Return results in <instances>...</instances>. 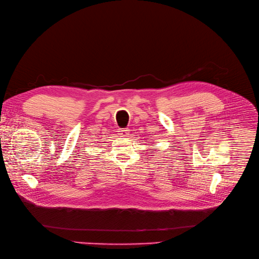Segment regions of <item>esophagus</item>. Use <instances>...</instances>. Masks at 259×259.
Segmentation results:
<instances>
[{"mask_svg": "<svg viewBox=\"0 0 259 259\" xmlns=\"http://www.w3.org/2000/svg\"><path fill=\"white\" fill-rule=\"evenodd\" d=\"M118 134L120 135L121 137H127L130 135V130L127 128H119L118 130Z\"/></svg>", "mask_w": 259, "mask_h": 259, "instance_id": "34e87169", "label": "esophagus"}]
</instances>
